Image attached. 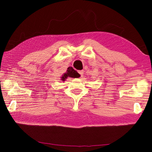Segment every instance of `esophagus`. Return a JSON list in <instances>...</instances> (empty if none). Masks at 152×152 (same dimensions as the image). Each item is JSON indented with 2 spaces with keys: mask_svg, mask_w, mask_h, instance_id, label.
Returning a JSON list of instances; mask_svg holds the SVG:
<instances>
[{
  "mask_svg": "<svg viewBox=\"0 0 152 152\" xmlns=\"http://www.w3.org/2000/svg\"><path fill=\"white\" fill-rule=\"evenodd\" d=\"M79 73H80V75L81 76H83V73H84V70H80V71H79Z\"/></svg>",
  "mask_w": 152,
  "mask_h": 152,
  "instance_id": "esophagus-1",
  "label": "esophagus"
}]
</instances>
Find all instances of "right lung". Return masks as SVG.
Masks as SVG:
<instances>
[{
	"label": "right lung",
	"mask_w": 152,
	"mask_h": 152,
	"mask_svg": "<svg viewBox=\"0 0 152 152\" xmlns=\"http://www.w3.org/2000/svg\"><path fill=\"white\" fill-rule=\"evenodd\" d=\"M68 77H70L72 78H78L80 77V75L72 67H68L66 72L61 77V80L63 81L65 80V79Z\"/></svg>",
	"instance_id": "add662e5"
}]
</instances>
